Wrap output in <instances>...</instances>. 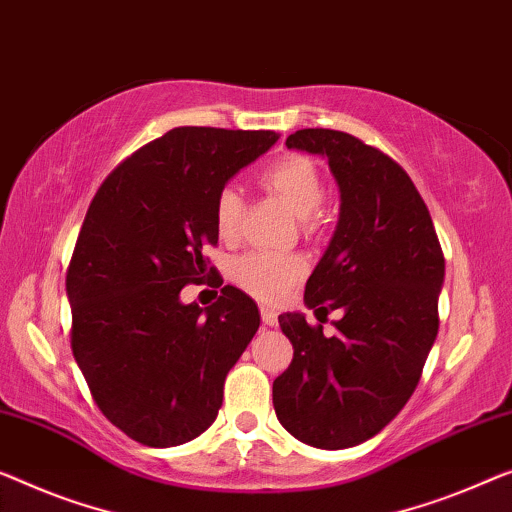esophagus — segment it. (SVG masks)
Listing matches in <instances>:
<instances>
[{"mask_svg":"<svg viewBox=\"0 0 512 512\" xmlns=\"http://www.w3.org/2000/svg\"><path fill=\"white\" fill-rule=\"evenodd\" d=\"M262 324L264 326H276V322H278V317H276V312H273L271 308H266V305H262Z\"/></svg>","mask_w":512,"mask_h":512,"instance_id":"obj_1","label":"esophagus"}]
</instances>
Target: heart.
<instances>
[{
	"mask_svg": "<svg viewBox=\"0 0 512 512\" xmlns=\"http://www.w3.org/2000/svg\"><path fill=\"white\" fill-rule=\"evenodd\" d=\"M262 186L276 195L301 223L310 225L324 202V181L319 167L310 158L289 154L278 158L262 172ZM243 197L236 188L218 190L213 204V220L220 239L234 241L241 230ZM305 273V264L296 255H246L234 266V280L259 301H278Z\"/></svg>",
	"mask_w": 512,
	"mask_h": 512,
	"instance_id": "heart-1",
	"label": "heart"
}]
</instances>
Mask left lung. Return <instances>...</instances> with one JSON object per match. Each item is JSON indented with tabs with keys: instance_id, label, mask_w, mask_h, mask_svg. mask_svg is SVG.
<instances>
[{
	"instance_id": "left-lung-1",
	"label": "left lung",
	"mask_w": 512,
	"mask_h": 512,
	"mask_svg": "<svg viewBox=\"0 0 512 512\" xmlns=\"http://www.w3.org/2000/svg\"><path fill=\"white\" fill-rule=\"evenodd\" d=\"M287 149L329 160L340 218L303 301L324 322L342 310L335 335L303 312H282L294 347L273 381L282 427L303 444L340 451L375 437L400 414L421 379L439 331L444 255L430 211L409 174L358 137L303 128Z\"/></svg>"
}]
</instances>
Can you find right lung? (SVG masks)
<instances>
[{"instance_id": "1", "label": "right lung", "mask_w": 512, "mask_h": 512, "mask_svg": "<svg viewBox=\"0 0 512 512\" xmlns=\"http://www.w3.org/2000/svg\"><path fill=\"white\" fill-rule=\"evenodd\" d=\"M278 137L172 128L87 211L66 273L73 356L103 416L144 446H181L216 421L227 372L259 329L255 301L232 285L209 308L179 294L213 273L202 246L218 243V190Z\"/></svg>"}]
</instances>
